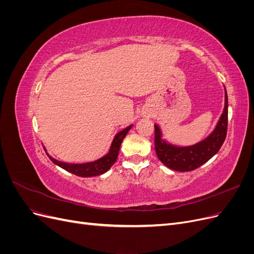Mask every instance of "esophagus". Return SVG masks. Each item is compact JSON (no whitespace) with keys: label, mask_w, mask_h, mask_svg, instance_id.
I'll use <instances>...</instances> for the list:
<instances>
[{"label":"esophagus","mask_w":254,"mask_h":254,"mask_svg":"<svg viewBox=\"0 0 254 254\" xmlns=\"http://www.w3.org/2000/svg\"><path fill=\"white\" fill-rule=\"evenodd\" d=\"M141 115H142V117H144V118H148V117H150V112L148 110L143 109L141 111Z\"/></svg>","instance_id":"34e87169"}]
</instances>
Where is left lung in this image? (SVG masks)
Listing matches in <instances>:
<instances>
[{
  "instance_id": "left-lung-1",
  "label": "left lung",
  "mask_w": 254,
  "mask_h": 254,
  "mask_svg": "<svg viewBox=\"0 0 254 254\" xmlns=\"http://www.w3.org/2000/svg\"><path fill=\"white\" fill-rule=\"evenodd\" d=\"M228 95L225 88V107L213 131L193 145L178 146L163 137L162 130L155 124V149L157 157L166 167L177 172H190L207 162L219 151L227 135Z\"/></svg>"
}]
</instances>
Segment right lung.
Returning a JSON list of instances; mask_svg holds the SVG:
<instances>
[{
    "label": "right lung",
    "mask_w": 254,
    "mask_h": 254,
    "mask_svg": "<svg viewBox=\"0 0 254 254\" xmlns=\"http://www.w3.org/2000/svg\"><path fill=\"white\" fill-rule=\"evenodd\" d=\"M132 126L133 125H129L128 127L122 129L121 131H119L117 134L114 135L108 152H107L105 156L98 158L94 161H90V162H86V163L63 162V161H58L56 159H54L52 156H50L47 149H45V147H44V150L47 151L48 157L51 159V161L54 164H56L59 167L64 168V171H66L68 173L74 174V175L79 176V177H84V178H86V177L99 176V175L105 174L106 172H108L112 167V165L115 163V161H117L118 156H119L122 142H123V140H124L126 134L129 132V130L132 128Z\"/></svg>",
    "instance_id": "1"
}]
</instances>
